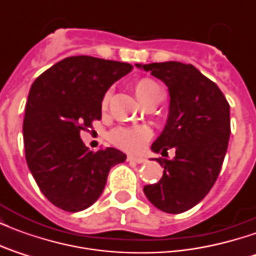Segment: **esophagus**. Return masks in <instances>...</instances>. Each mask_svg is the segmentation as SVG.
Segmentation results:
<instances>
[{"instance_id":"obj_1","label":"esophagus","mask_w":256,"mask_h":256,"mask_svg":"<svg viewBox=\"0 0 256 256\" xmlns=\"http://www.w3.org/2000/svg\"><path fill=\"white\" fill-rule=\"evenodd\" d=\"M128 162H133V163H144V158H140V156H128Z\"/></svg>"}]
</instances>
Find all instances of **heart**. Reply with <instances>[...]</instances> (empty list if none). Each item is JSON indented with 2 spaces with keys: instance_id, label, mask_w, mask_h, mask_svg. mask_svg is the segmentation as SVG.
<instances>
[{
  "instance_id": "heart-1",
  "label": "heart",
  "mask_w": 256,
  "mask_h": 256,
  "mask_svg": "<svg viewBox=\"0 0 256 256\" xmlns=\"http://www.w3.org/2000/svg\"><path fill=\"white\" fill-rule=\"evenodd\" d=\"M134 93L138 100L144 104L156 96L163 94L160 86L155 80L148 78L138 79L134 84ZM110 93H106L102 97V108L108 106ZM111 141L119 148L126 150H138L142 148L145 141L150 137V130L148 128H119L111 133Z\"/></svg>"
}]
</instances>
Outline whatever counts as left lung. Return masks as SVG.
<instances>
[{
  "mask_svg": "<svg viewBox=\"0 0 256 256\" xmlns=\"http://www.w3.org/2000/svg\"><path fill=\"white\" fill-rule=\"evenodd\" d=\"M168 88L167 122L150 150L159 158L163 177L145 185L146 198L160 211L180 214L200 203L212 188L230 137V106L220 88L192 64L180 62L136 64Z\"/></svg>",
  "mask_w": 256,
  "mask_h": 256,
  "instance_id": "obj_1",
  "label": "left lung"
}]
</instances>
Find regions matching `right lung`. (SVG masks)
<instances>
[{"label": "right lung", "instance_id": "right-lung-1", "mask_svg": "<svg viewBox=\"0 0 256 256\" xmlns=\"http://www.w3.org/2000/svg\"><path fill=\"white\" fill-rule=\"evenodd\" d=\"M133 66L90 56H72L41 74L26 104V160L45 198L78 212L100 198L108 172L126 155L116 148L90 150L80 130L101 119L106 90Z\"/></svg>", "mask_w": 256, "mask_h": 256}]
</instances>
